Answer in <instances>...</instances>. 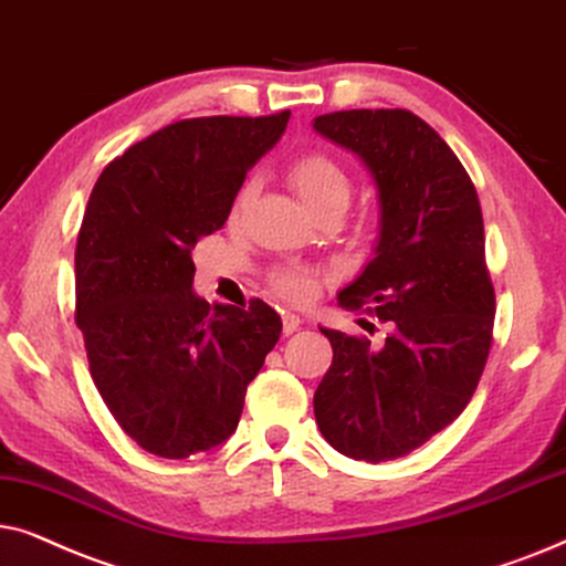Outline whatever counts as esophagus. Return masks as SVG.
I'll return each mask as SVG.
<instances>
[{
	"label": "esophagus",
	"mask_w": 566,
	"mask_h": 566,
	"mask_svg": "<svg viewBox=\"0 0 566 566\" xmlns=\"http://www.w3.org/2000/svg\"><path fill=\"white\" fill-rule=\"evenodd\" d=\"M303 326V321H300V315H295V313H282V331H284V336H290V334H295V331Z\"/></svg>",
	"instance_id": "34e87169"
}]
</instances>
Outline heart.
<instances>
[{
    "instance_id": "heart-1",
    "label": "heart",
    "mask_w": 566,
    "mask_h": 566,
    "mask_svg": "<svg viewBox=\"0 0 566 566\" xmlns=\"http://www.w3.org/2000/svg\"><path fill=\"white\" fill-rule=\"evenodd\" d=\"M290 184L307 207L321 205L331 196L349 193V178L334 157L323 153H305L290 163ZM248 188L238 196V207L243 205ZM271 287L290 303H307L318 290V271L311 266H279L269 274Z\"/></svg>"
}]
</instances>
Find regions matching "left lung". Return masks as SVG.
<instances>
[{
    "label": "left lung",
    "mask_w": 566,
    "mask_h": 566,
    "mask_svg": "<svg viewBox=\"0 0 566 566\" xmlns=\"http://www.w3.org/2000/svg\"><path fill=\"white\" fill-rule=\"evenodd\" d=\"M313 129L349 149L378 188L380 235L338 305L375 311L386 342L321 328L334 361L313 396L328 446L394 461L461 417L484 373L494 287L476 188L446 139L411 111H338Z\"/></svg>",
    "instance_id": "8db88e82"
}]
</instances>
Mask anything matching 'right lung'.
I'll return each instance as SVG.
<instances>
[{"label":"right lung","instance_id":"right-lung-1","mask_svg":"<svg viewBox=\"0 0 566 566\" xmlns=\"http://www.w3.org/2000/svg\"><path fill=\"white\" fill-rule=\"evenodd\" d=\"M287 120L290 111L178 120L116 157L90 193L74 321L97 394L147 453L180 461L222 446L282 334L263 300L243 311L196 295L191 251L222 228Z\"/></svg>","mask_w":566,"mask_h":566}]
</instances>
